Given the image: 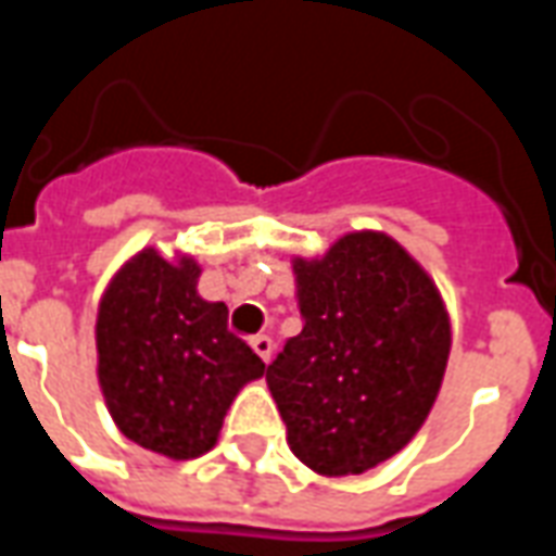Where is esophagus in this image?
Listing matches in <instances>:
<instances>
[{"instance_id":"obj_1","label":"esophagus","mask_w":556,"mask_h":556,"mask_svg":"<svg viewBox=\"0 0 556 556\" xmlns=\"http://www.w3.org/2000/svg\"><path fill=\"white\" fill-rule=\"evenodd\" d=\"M250 345H253V351L262 357V361L270 363V357H274V339L265 337V333H258V337L250 339Z\"/></svg>"}]
</instances>
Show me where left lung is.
Instances as JSON below:
<instances>
[{
	"mask_svg": "<svg viewBox=\"0 0 556 556\" xmlns=\"http://www.w3.org/2000/svg\"><path fill=\"white\" fill-rule=\"evenodd\" d=\"M303 330L267 366L291 453L325 477L396 455L429 417L450 318L429 274L393 238L354 231L294 262Z\"/></svg>",
	"mask_w": 556,
	"mask_h": 556,
	"instance_id": "obj_1",
	"label": "left lung"
}]
</instances>
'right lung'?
I'll use <instances>...</instances> for the list:
<instances>
[{
	"mask_svg": "<svg viewBox=\"0 0 556 556\" xmlns=\"http://www.w3.org/2000/svg\"><path fill=\"white\" fill-rule=\"evenodd\" d=\"M199 265L157 250L130 258L98 313V378L125 438L169 458L207 453L231 399L265 363L229 330L226 303L195 291Z\"/></svg>",
	"mask_w": 556,
	"mask_h": 556,
	"instance_id": "1",
	"label": "right lung"
}]
</instances>
